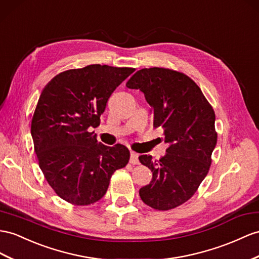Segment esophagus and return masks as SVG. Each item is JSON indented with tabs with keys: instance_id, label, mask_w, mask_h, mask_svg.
I'll return each instance as SVG.
<instances>
[{
	"instance_id": "obj_1",
	"label": "esophagus",
	"mask_w": 259,
	"mask_h": 259,
	"mask_svg": "<svg viewBox=\"0 0 259 259\" xmlns=\"http://www.w3.org/2000/svg\"><path fill=\"white\" fill-rule=\"evenodd\" d=\"M130 163L131 164H139V154L136 152H130Z\"/></svg>"
}]
</instances>
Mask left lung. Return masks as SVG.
<instances>
[{"label": "left lung", "mask_w": 259, "mask_h": 259, "mask_svg": "<svg viewBox=\"0 0 259 259\" xmlns=\"http://www.w3.org/2000/svg\"><path fill=\"white\" fill-rule=\"evenodd\" d=\"M125 86L143 93L153 111V127L164 130L168 144L160 160L139 156L153 175L139 195L156 210L176 208L196 193L208 174L217 144L214 111L193 79L169 69L139 70Z\"/></svg>", "instance_id": "left-lung-1"}]
</instances>
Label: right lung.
<instances>
[{"label": "right lung", "mask_w": 259, "mask_h": 259, "mask_svg": "<svg viewBox=\"0 0 259 259\" xmlns=\"http://www.w3.org/2000/svg\"><path fill=\"white\" fill-rule=\"evenodd\" d=\"M135 69L92 64L52 78L38 99L31 138L39 167L63 200L88 205L101 200L111 175L124 167L129 150L97 142L96 128L108 98Z\"/></svg>", "instance_id": "1"}]
</instances>
